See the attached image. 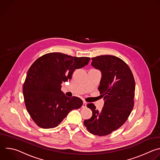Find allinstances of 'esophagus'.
<instances>
[{"instance_id": "1", "label": "esophagus", "mask_w": 160, "mask_h": 160, "mask_svg": "<svg viewBox=\"0 0 160 160\" xmlns=\"http://www.w3.org/2000/svg\"><path fill=\"white\" fill-rule=\"evenodd\" d=\"M86 106H87V102H86L85 101H83V105H82V108H85Z\"/></svg>"}]
</instances>
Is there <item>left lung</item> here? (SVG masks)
<instances>
[{"mask_svg": "<svg viewBox=\"0 0 160 160\" xmlns=\"http://www.w3.org/2000/svg\"><path fill=\"white\" fill-rule=\"evenodd\" d=\"M92 61L91 65L101 72L98 89L104 104L101 111L94 104H88L92 116L83 123L90 133L103 136L127 121L134 105L135 84L130 68L119 58L103 55L92 58Z\"/></svg>", "mask_w": 160, "mask_h": 160, "instance_id": "left-lung-1", "label": "left lung"}]
</instances>
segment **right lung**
<instances>
[{"label": "right lung", "instance_id": "obj_1", "mask_svg": "<svg viewBox=\"0 0 160 160\" xmlns=\"http://www.w3.org/2000/svg\"><path fill=\"white\" fill-rule=\"evenodd\" d=\"M90 58L51 52L38 58L30 66L22 87L27 109L42 128L57 127L72 110L80 108L79 98L66 97L61 84L72 78L76 69L87 65Z\"/></svg>", "mask_w": 160, "mask_h": 160}]
</instances>
